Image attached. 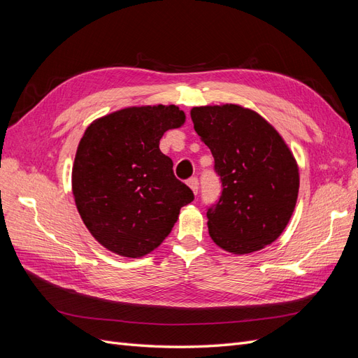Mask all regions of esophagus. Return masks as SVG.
<instances>
[{"instance_id": "1", "label": "esophagus", "mask_w": 358, "mask_h": 358, "mask_svg": "<svg viewBox=\"0 0 358 358\" xmlns=\"http://www.w3.org/2000/svg\"><path fill=\"white\" fill-rule=\"evenodd\" d=\"M188 187L192 189V192L194 194H197V191H199V179L197 178H191V179H188Z\"/></svg>"}]
</instances>
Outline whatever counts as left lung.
<instances>
[{
    "instance_id": "8db88e82",
    "label": "left lung",
    "mask_w": 358,
    "mask_h": 358,
    "mask_svg": "<svg viewBox=\"0 0 358 358\" xmlns=\"http://www.w3.org/2000/svg\"><path fill=\"white\" fill-rule=\"evenodd\" d=\"M191 119L221 176L220 201L208 209L212 241L236 255L282 234L299 196V166L276 128L239 104L192 107Z\"/></svg>"
}]
</instances>
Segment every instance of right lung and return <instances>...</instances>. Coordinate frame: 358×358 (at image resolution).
<instances>
[{"label":"right lung","mask_w":358,"mask_h":358,"mask_svg":"<svg viewBox=\"0 0 358 358\" xmlns=\"http://www.w3.org/2000/svg\"><path fill=\"white\" fill-rule=\"evenodd\" d=\"M185 117L175 104L133 106L85 129L71 189L86 229L109 251L128 258L152 252L170 234L180 208L194 200L159 150L161 137Z\"/></svg>","instance_id":"right-lung-1"}]
</instances>
